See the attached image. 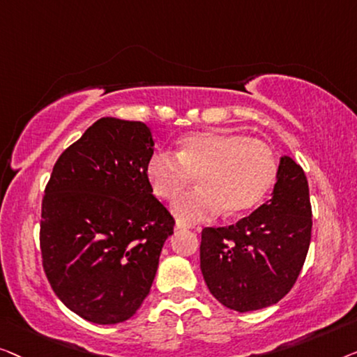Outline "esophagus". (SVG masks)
Wrapping results in <instances>:
<instances>
[{
	"label": "esophagus",
	"instance_id": "esophagus-1",
	"mask_svg": "<svg viewBox=\"0 0 357 357\" xmlns=\"http://www.w3.org/2000/svg\"><path fill=\"white\" fill-rule=\"evenodd\" d=\"M195 227H194V225L192 223H185V222H181V220H179V222L176 223V227H174V229H194Z\"/></svg>",
	"mask_w": 357,
	"mask_h": 357
}]
</instances>
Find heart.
<instances>
[{"mask_svg": "<svg viewBox=\"0 0 357 357\" xmlns=\"http://www.w3.org/2000/svg\"><path fill=\"white\" fill-rule=\"evenodd\" d=\"M278 173L273 149L234 130H197L179 140L178 152H157L145 174L153 194L173 200L197 178L200 189L173 204L181 220L204 222L225 210L228 217L248 213L272 188Z\"/></svg>", "mask_w": 357, "mask_h": 357, "instance_id": "heart-1", "label": "heart"}]
</instances>
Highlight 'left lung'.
Returning <instances> with one entry per match:
<instances>
[{
    "label": "left lung",
    "mask_w": 357,
    "mask_h": 357,
    "mask_svg": "<svg viewBox=\"0 0 357 357\" xmlns=\"http://www.w3.org/2000/svg\"><path fill=\"white\" fill-rule=\"evenodd\" d=\"M310 231L307 178L281 157L272 199L236 225L202 229L200 270L210 293L238 312L277 304L299 277Z\"/></svg>",
    "instance_id": "left-lung-1"
}]
</instances>
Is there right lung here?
<instances>
[{"mask_svg": "<svg viewBox=\"0 0 357 357\" xmlns=\"http://www.w3.org/2000/svg\"><path fill=\"white\" fill-rule=\"evenodd\" d=\"M147 124L102 118L59 155L45 188L40 249L61 303L89 322L121 324L152 288L174 218L152 194Z\"/></svg>", "mask_w": 357, "mask_h": 357, "instance_id": "1", "label": "right lung"}]
</instances>
